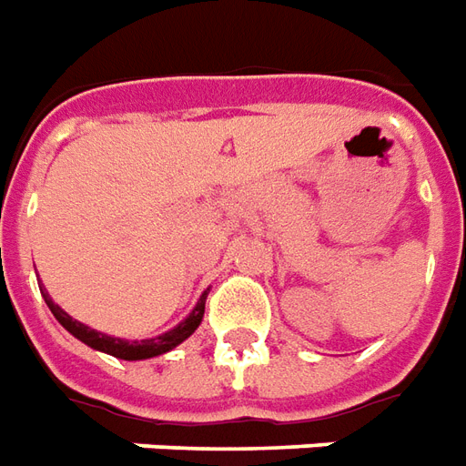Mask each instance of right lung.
I'll list each match as a JSON object with an SVG mask.
<instances>
[{
    "mask_svg": "<svg viewBox=\"0 0 466 466\" xmlns=\"http://www.w3.org/2000/svg\"><path fill=\"white\" fill-rule=\"evenodd\" d=\"M39 289H41V296H44V301H46V306L51 309V313L56 316L58 323H61L71 336H76L78 340H84L86 346L96 348V350H103V353H108V356L123 358V360H143V358L163 356V353L172 350L175 346H180L185 339H189V336L195 333V329L202 323V316H205L207 291L202 294L198 306H195V311L189 313L180 326H175V329L163 333V336H157V339H147V340L110 339V336H106V333H98V330L88 329V326H84V323H78V320L71 319L64 309H58L56 303L51 301L49 294L44 291V286H39Z\"/></svg>",
    "mask_w": 466,
    "mask_h": 466,
    "instance_id": "1",
    "label": "right lung"
}]
</instances>
